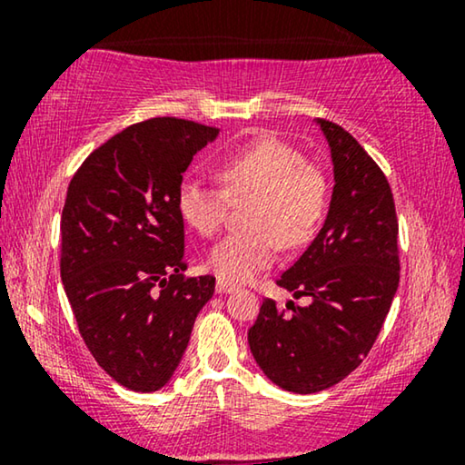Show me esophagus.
<instances>
[{"mask_svg":"<svg viewBox=\"0 0 465 465\" xmlns=\"http://www.w3.org/2000/svg\"><path fill=\"white\" fill-rule=\"evenodd\" d=\"M234 290H237V285L222 282V279H218V283H215V292H218V294H231Z\"/></svg>","mask_w":465,"mask_h":465,"instance_id":"obj_1","label":"esophagus"}]
</instances>
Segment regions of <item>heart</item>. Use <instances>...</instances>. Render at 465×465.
I'll list each match as a JSON object with an SVG mask.
<instances>
[{
  "instance_id": "obj_1",
  "label": "heart",
  "mask_w": 465,
  "mask_h": 465,
  "mask_svg": "<svg viewBox=\"0 0 465 465\" xmlns=\"http://www.w3.org/2000/svg\"><path fill=\"white\" fill-rule=\"evenodd\" d=\"M222 186L183 180L177 193L182 218L196 232L215 234L228 203H247V231L228 234L209 252L207 264L222 282L245 283L275 262L279 241L307 243L326 212V177L290 143L275 137L252 139L226 152L215 164Z\"/></svg>"
}]
</instances>
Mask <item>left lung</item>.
Returning <instances> with one entry per match:
<instances>
[{"label":"left lung","mask_w":465,"mask_h":465,"mask_svg":"<svg viewBox=\"0 0 465 465\" xmlns=\"http://www.w3.org/2000/svg\"><path fill=\"white\" fill-rule=\"evenodd\" d=\"M334 164L322 231L277 279L309 296L279 309L266 298L247 332L253 360L285 391L317 393L353 372L383 328L400 282L398 218L390 182L353 135L317 120Z\"/></svg>","instance_id":"1"}]
</instances>
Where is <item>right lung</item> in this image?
<instances>
[{
    "instance_id": "add662e5",
    "label": "right lung",
    "mask_w": 465,
    "mask_h": 465,
    "mask_svg": "<svg viewBox=\"0 0 465 465\" xmlns=\"http://www.w3.org/2000/svg\"><path fill=\"white\" fill-rule=\"evenodd\" d=\"M218 129L150 118L75 171L61 215V279L97 364L133 391L173 377L215 277H183L182 173Z\"/></svg>"
}]
</instances>
